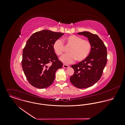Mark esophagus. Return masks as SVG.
Wrapping results in <instances>:
<instances>
[{"label":"esophagus","instance_id":"esophagus-1","mask_svg":"<svg viewBox=\"0 0 125 125\" xmlns=\"http://www.w3.org/2000/svg\"><path fill=\"white\" fill-rule=\"evenodd\" d=\"M63 67L64 68H69V66L68 65H66V64H63Z\"/></svg>","mask_w":125,"mask_h":125}]
</instances>
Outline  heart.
<instances>
[{
    "instance_id": "heart-1",
    "label": "heart",
    "mask_w": 125,
    "mask_h": 125,
    "mask_svg": "<svg viewBox=\"0 0 125 125\" xmlns=\"http://www.w3.org/2000/svg\"><path fill=\"white\" fill-rule=\"evenodd\" d=\"M64 44L69 48L70 53L63 55L61 58V61L64 63L69 64L73 62L75 60L78 62L84 61L89 55L91 50V44L89 40L83 39L80 36L72 35L64 38ZM54 51L58 56H62L64 51L65 46L62 41L57 39L54 43Z\"/></svg>"
}]
</instances>
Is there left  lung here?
Masks as SVG:
<instances>
[{
  "label": "left lung",
  "mask_w": 125,
  "mask_h": 125,
  "mask_svg": "<svg viewBox=\"0 0 125 125\" xmlns=\"http://www.w3.org/2000/svg\"><path fill=\"white\" fill-rule=\"evenodd\" d=\"M78 34L88 37L92 47L89 55L84 61L72 65L74 72L70 80L75 87L85 89L92 86L101 78L107 63V49L97 35L86 31Z\"/></svg>",
  "instance_id": "8db88e82"
}]
</instances>
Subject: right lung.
<instances>
[{"instance_id":"obj_1","label":"right lung","mask_w":125,"mask_h":125,"mask_svg":"<svg viewBox=\"0 0 125 125\" xmlns=\"http://www.w3.org/2000/svg\"><path fill=\"white\" fill-rule=\"evenodd\" d=\"M63 34L44 30L35 33L28 39L22 52L21 65L27 80L34 87L50 86L56 72L62 67V63L55 53L53 45Z\"/></svg>"}]
</instances>
